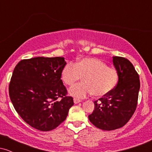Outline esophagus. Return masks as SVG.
<instances>
[{
	"instance_id": "obj_1",
	"label": "esophagus",
	"mask_w": 152,
	"mask_h": 152,
	"mask_svg": "<svg viewBox=\"0 0 152 152\" xmlns=\"http://www.w3.org/2000/svg\"><path fill=\"white\" fill-rule=\"evenodd\" d=\"M81 102V99H74V104H78V103H80Z\"/></svg>"
}]
</instances>
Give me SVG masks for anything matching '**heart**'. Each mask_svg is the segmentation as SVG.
Masks as SVG:
<instances>
[{
  "label": "heart",
  "instance_id": "heart-1",
  "mask_svg": "<svg viewBox=\"0 0 152 152\" xmlns=\"http://www.w3.org/2000/svg\"><path fill=\"white\" fill-rule=\"evenodd\" d=\"M61 78L69 86L83 78V83L69 88V94L76 98H84L92 94L96 97L109 94L117 84L118 76L116 69L109 67L102 61L94 58H83L75 64H66L61 70Z\"/></svg>",
  "mask_w": 152,
  "mask_h": 152
}]
</instances>
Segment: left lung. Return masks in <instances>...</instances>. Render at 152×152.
Returning a JSON list of instances; mask_svg holds the SVG:
<instances>
[{
  "label": "left lung",
  "instance_id": "obj_1",
  "mask_svg": "<svg viewBox=\"0 0 152 152\" xmlns=\"http://www.w3.org/2000/svg\"><path fill=\"white\" fill-rule=\"evenodd\" d=\"M118 81L115 88L104 97L94 102V110L88 116L97 128L111 131L121 128L129 121L137 106L140 88L139 76L128 59L113 57Z\"/></svg>",
  "mask_w": 152,
  "mask_h": 152
}]
</instances>
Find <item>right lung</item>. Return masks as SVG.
<instances>
[{"instance_id": "add662e5", "label": "right lung", "mask_w": 152, "mask_h": 152, "mask_svg": "<svg viewBox=\"0 0 152 152\" xmlns=\"http://www.w3.org/2000/svg\"><path fill=\"white\" fill-rule=\"evenodd\" d=\"M66 64L64 57H36L15 66L9 84L10 99L19 116L33 128L54 129L74 105L61 79Z\"/></svg>"}]
</instances>
